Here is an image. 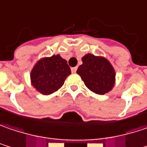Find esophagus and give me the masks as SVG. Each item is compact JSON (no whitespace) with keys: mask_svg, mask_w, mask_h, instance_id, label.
<instances>
[{"mask_svg":"<svg viewBox=\"0 0 147 147\" xmlns=\"http://www.w3.org/2000/svg\"><path fill=\"white\" fill-rule=\"evenodd\" d=\"M76 70H77V67H76V66L72 67V68H71V72H73V73L76 72Z\"/></svg>","mask_w":147,"mask_h":147,"instance_id":"34e87169","label":"esophagus"}]
</instances>
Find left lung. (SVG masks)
<instances>
[{
	"mask_svg": "<svg viewBox=\"0 0 147 147\" xmlns=\"http://www.w3.org/2000/svg\"><path fill=\"white\" fill-rule=\"evenodd\" d=\"M82 60V65L76 72L88 89L96 94L104 95L113 88L116 73L106 58L87 54Z\"/></svg>",
	"mask_w": 147,
	"mask_h": 147,
	"instance_id": "1",
	"label": "left lung"
}]
</instances>
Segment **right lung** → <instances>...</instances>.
<instances>
[{"label":"right lung","mask_w":147,"mask_h":147,"mask_svg":"<svg viewBox=\"0 0 147 147\" xmlns=\"http://www.w3.org/2000/svg\"><path fill=\"white\" fill-rule=\"evenodd\" d=\"M70 74L67 61L56 55L40 60L30 72V80L36 91L50 95L62 86Z\"/></svg>","instance_id":"obj_1"}]
</instances>
